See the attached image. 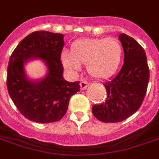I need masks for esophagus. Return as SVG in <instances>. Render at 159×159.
Segmentation results:
<instances>
[{"instance_id": "34e87169", "label": "esophagus", "mask_w": 159, "mask_h": 159, "mask_svg": "<svg viewBox=\"0 0 159 159\" xmlns=\"http://www.w3.org/2000/svg\"><path fill=\"white\" fill-rule=\"evenodd\" d=\"M88 86H89V83H87L86 81H82L81 83H80V87H81V90H85L87 88H88Z\"/></svg>"}]
</instances>
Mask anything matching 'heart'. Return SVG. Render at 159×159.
<instances>
[{
	"mask_svg": "<svg viewBox=\"0 0 159 159\" xmlns=\"http://www.w3.org/2000/svg\"><path fill=\"white\" fill-rule=\"evenodd\" d=\"M123 55L120 43L116 39H82L70 46V53L63 51L61 60L65 68L77 71L81 64H86L87 70L96 78H106L119 67Z\"/></svg>",
	"mask_w": 159,
	"mask_h": 159,
	"instance_id": "heart-1",
	"label": "heart"
}]
</instances>
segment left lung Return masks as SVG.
Returning <instances> with one entry per match:
<instances>
[{"instance_id": "obj_1", "label": "left lung", "mask_w": 159, "mask_h": 159, "mask_svg": "<svg viewBox=\"0 0 159 159\" xmlns=\"http://www.w3.org/2000/svg\"><path fill=\"white\" fill-rule=\"evenodd\" d=\"M119 39L124 50V64L116 76L103 83L107 91L105 102L92 107L93 116L105 123L122 121L136 112L144 99L149 81L143 48L125 34L119 35Z\"/></svg>"}]
</instances>
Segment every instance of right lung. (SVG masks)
<instances>
[{
  "label": "right lung",
  "instance_id": "right-lung-1",
  "mask_svg": "<svg viewBox=\"0 0 159 159\" xmlns=\"http://www.w3.org/2000/svg\"><path fill=\"white\" fill-rule=\"evenodd\" d=\"M64 35L48 31L34 32L21 41L11 54L7 67L9 95L24 117L37 123L59 121L67 110L70 97L80 91L79 82L64 79L61 54ZM40 59L47 66L46 76L32 80L25 65Z\"/></svg>",
  "mask_w": 159,
  "mask_h": 159
}]
</instances>
